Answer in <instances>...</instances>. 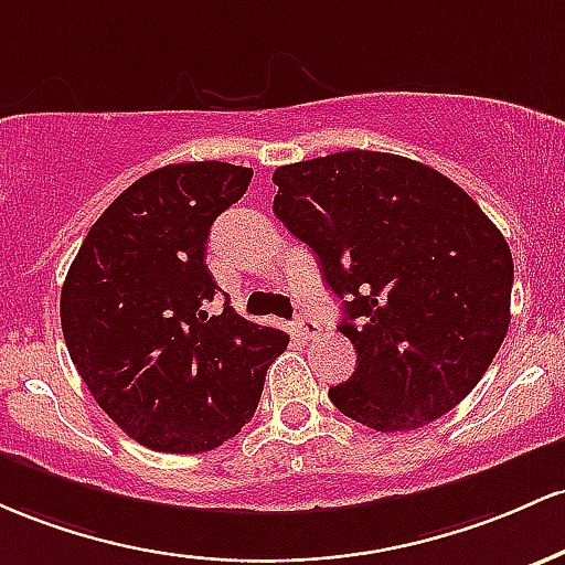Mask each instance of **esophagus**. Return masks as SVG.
I'll return each mask as SVG.
<instances>
[{"label": "esophagus", "instance_id": "esophagus-1", "mask_svg": "<svg viewBox=\"0 0 565 565\" xmlns=\"http://www.w3.org/2000/svg\"><path fill=\"white\" fill-rule=\"evenodd\" d=\"M296 331H299V335H303V339H312V335L320 333V322H317L315 317L303 315L296 320Z\"/></svg>", "mask_w": 565, "mask_h": 565}]
</instances>
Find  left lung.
<instances>
[{
    "instance_id": "1",
    "label": "left lung",
    "mask_w": 565,
    "mask_h": 565,
    "mask_svg": "<svg viewBox=\"0 0 565 565\" xmlns=\"http://www.w3.org/2000/svg\"><path fill=\"white\" fill-rule=\"evenodd\" d=\"M275 215L307 243L358 350L328 397L350 419L405 433L483 379L510 328L512 253L451 179L401 154L339 151L282 164Z\"/></svg>"
}]
</instances>
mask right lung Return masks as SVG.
Masks as SVG:
<instances>
[{"label":"right lung","mask_w":565,"mask_h":565,"mask_svg":"<svg viewBox=\"0 0 565 565\" xmlns=\"http://www.w3.org/2000/svg\"><path fill=\"white\" fill-rule=\"evenodd\" d=\"M253 170L181 162L151 170L100 213L61 288V328L95 403L132 440L168 454L218 448L253 419L288 333L256 326L205 266L213 221Z\"/></svg>","instance_id":"right-lung-1"}]
</instances>
